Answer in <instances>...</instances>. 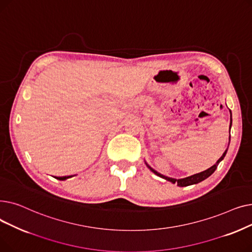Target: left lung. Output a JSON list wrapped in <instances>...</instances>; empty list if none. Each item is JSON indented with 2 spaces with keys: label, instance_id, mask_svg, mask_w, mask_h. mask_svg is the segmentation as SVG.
<instances>
[{
  "label": "left lung",
  "instance_id": "obj_1",
  "mask_svg": "<svg viewBox=\"0 0 252 252\" xmlns=\"http://www.w3.org/2000/svg\"><path fill=\"white\" fill-rule=\"evenodd\" d=\"M231 125H232V118H231V124H230V128H231ZM228 150V149H227ZM227 150L223 152V154L221 155V157L220 158V159L217 161V163L215 164V165H213L211 167H209L208 169H206V170H204V171H201V173H199V174H196V175H193V176H191V177H188V178H185V179H180V180H177V179H173V178H168V177H165V176H163V175H161V174H159V173H157L156 170H154L152 167H150L148 164H147V166L151 169V171H153V173L155 174V175H157L158 177H160V178H162V179H165L166 181H169V182H171V183H177L178 184V186H180V187H184V186H189V185H193V184H197V183H199V182H201V181H203V180H205V179H207L210 175H213L214 174V171L217 169V167H218V165H219V163L223 159V157L226 156V153H227Z\"/></svg>",
  "mask_w": 252,
  "mask_h": 252
}]
</instances>
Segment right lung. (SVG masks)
<instances>
[{
	"instance_id": "add662e5",
	"label": "right lung",
	"mask_w": 252,
	"mask_h": 252,
	"mask_svg": "<svg viewBox=\"0 0 252 252\" xmlns=\"http://www.w3.org/2000/svg\"><path fill=\"white\" fill-rule=\"evenodd\" d=\"M68 178H71L70 176H68V177H62V178H58V180H66V179H68Z\"/></svg>"
}]
</instances>
